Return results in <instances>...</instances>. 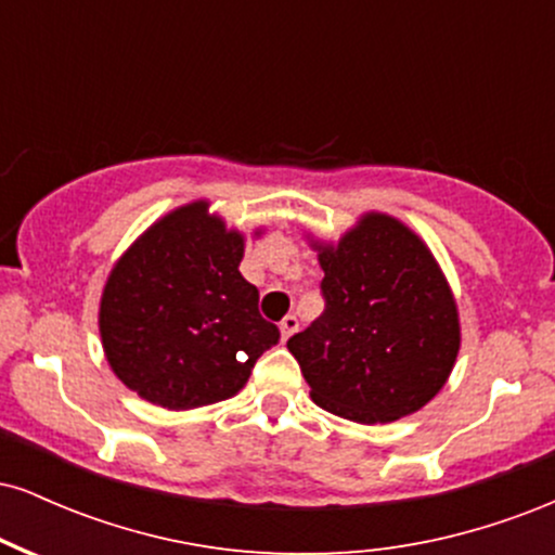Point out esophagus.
Returning <instances> with one entry per match:
<instances>
[{
  "mask_svg": "<svg viewBox=\"0 0 555 555\" xmlns=\"http://www.w3.org/2000/svg\"><path fill=\"white\" fill-rule=\"evenodd\" d=\"M279 328H282V339L286 341L289 339L292 334H295V331L299 328V321H297V315H286L282 323H279Z\"/></svg>",
  "mask_w": 555,
  "mask_h": 555,
  "instance_id": "1",
  "label": "esophagus"
}]
</instances>
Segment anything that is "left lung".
<instances>
[{
    "label": "left lung",
    "instance_id": "obj_1",
    "mask_svg": "<svg viewBox=\"0 0 555 555\" xmlns=\"http://www.w3.org/2000/svg\"><path fill=\"white\" fill-rule=\"evenodd\" d=\"M318 260L326 308L286 341L315 404L365 425L428 404L454 367L460 318L423 240L367 214Z\"/></svg>",
    "mask_w": 555,
    "mask_h": 555
}]
</instances>
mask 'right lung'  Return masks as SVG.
<instances>
[{"label": "right lung", "instance_id": "obj_1", "mask_svg": "<svg viewBox=\"0 0 555 555\" xmlns=\"http://www.w3.org/2000/svg\"><path fill=\"white\" fill-rule=\"evenodd\" d=\"M242 237L193 203L164 216L114 266L99 328L112 371L167 410L224 401L250 378L279 328L240 273Z\"/></svg>", "mask_w": 555, "mask_h": 555}]
</instances>
